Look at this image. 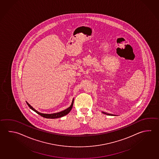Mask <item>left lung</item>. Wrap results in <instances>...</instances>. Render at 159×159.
Returning <instances> with one entry per match:
<instances>
[{"label":"left lung","mask_w":159,"mask_h":159,"mask_svg":"<svg viewBox=\"0 0 159 159\" xmlns=\"http://www.w3.org/2000/svg\"><path fill=\"white\" fill-rule=\"evenodd\" d=\"M102 113H104V114H107V115H109V116H113V114H107V113H104V112H102Z\"/></svg>","instance_id":"1"}]
</instances>
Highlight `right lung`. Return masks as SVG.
Masks as SVG:
<instances>
[{"label": "right lung", "mask_w": 159, "mask_h": 159, "mask_svg": "<svg viewBox=\"0 0 159 159\" xmlns=\"http://www.w3.org/2000/svg\"><path fill=\"white\" fill-rule=\"evenodd\" d=\"M73 102H74V100H73L72 102L71 105H70L68 108H67L66 109V110H63V111H61V112H59V113H54V114H43V113H39V112H38V111H36V110H35V109H34L28 102H27V104L28 105V106L30 107V108L31 109H32L33 111H34L36 113L38 114L39 115H40V116H43V118L49 119H55L61 118V117H62V116H66L67 114H68V113L70 112V111L72 109V108Z\"/></svg>", "instance_id": "right-lung-1"}]
</instances>
